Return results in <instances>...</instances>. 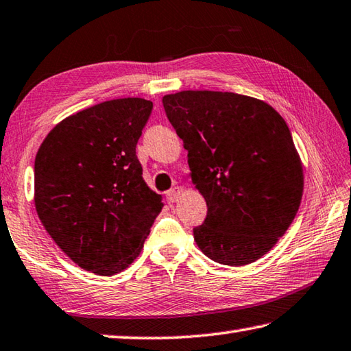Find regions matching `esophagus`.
Masks as SVG:
<instances>
[{"instance_id":"esophagus-1","label":"esophagus","mask_w":351,"mask_h":351,"mask_svg":"<svg viewBox=\"0 0 351 351\" xmlns=\"http://www.w3.org/2000/svg\"><path fill=\"white\" fill-rule=\"evenodd\" d=\"M180 195H182V188L176 186L173 189H169L168 193H167V200L169 203H176V202H178V198H180Z\"/></svg>"}]
</instances>
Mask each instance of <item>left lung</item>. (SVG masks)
<instances>
[{"mask_svg": "<svg viewBox=\"0 0 351 351\" xmlns=\"http://www.w3.org/2000/svg\"><path fill=\"white\" fill-rule=\"evenodd\" d=\"M162 102L208 204L197 246L224 266L260 260L301 204L302 165L286 121L260 99L228 91L186 90Z\"/></svg>", "mask_w": 351, "mask_h": 351, "instance_id": "8db88e82", "label": "left lung"}]
</instances>
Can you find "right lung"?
Returning a JSON list of instances; mask_svg holds the SVG:
<instances>
[{
    "mask_svg": "<svg viewBox=\"0 0 351 351\" xmlns=\"http://www.w3.org/2000/svg\"><path fill=\"white\" fill-rule=\"evenodd\" d=\"M153 102L113 99L65 117L35 158V208L59 249L96 275L138 256L163 208L142 176L136 145Z\"/></svg>",
    "mask_w": 351,
    "mask_h": 351,
    "instance_id": "obj_1",
    "label": "right lung"
}]
</instances>
